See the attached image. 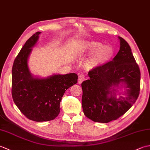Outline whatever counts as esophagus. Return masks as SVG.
<instances>
[{
    "label": "esophagus",
    "instance_id": "esophagus-1",
    "mask_svg": "<svg viewBox=\"0 0 150 150\" xmlns=\"http://www.w3.org/2000/svg\"><path fill=\"white\" fill-rule=\"evenodd\" d=\"M84 79H85L84 75L82 74V73H79V79H78L79 83L81 84L82 82L84 81Z\"/></svg>",
    "mask_w": 150,
    "mask_h": 150
}]
</instances>
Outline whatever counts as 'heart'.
<instances>
[{"instance_id": "obj_1", "label": "heart", "mask_w": 150, "mask_h": 150, "mask_svg": "<svg viewBox=\"0 0 150 150\" xmlns=\"http://www.w3.org/2000/svg\"><path fill=\"white\" fill-rule=\"evenodd\" d=\"M85 53L93 54L85 62V67L88 69H93L106 63L112 57L113 48L110 46H104V44L97 41H90L86 42L84 47Z\"/></svg>"}]
</instances>
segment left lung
Listing matches in <instances>:
<instances>
[{
	"label": "left lung",
	"mask_w": 150,
	"mask_h": 150,
	"mask_svg": "<svg viewBox=\"0 0 150 150\" xmlns=\"http://www.w3.org/2000/svg\"><path fill=\"white\" fill-rule=\"evenodd\" d=\"M120 50L112 60L89 71L90 79L82 82L84 113L94 122L108 123L129 110L140 92L141 73L131 47L119 37ZM125 91L120 96L118 90Z\"/></svg>",
	"instance_id": "left-lung-1"
}]
</instances>
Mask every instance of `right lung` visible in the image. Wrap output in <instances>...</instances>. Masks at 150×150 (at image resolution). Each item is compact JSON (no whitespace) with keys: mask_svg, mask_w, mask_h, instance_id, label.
Returning a JSON list of instances; mask_svg holds the SVG:
<instances>
[{"mask_svg":"<svg viewBox=\"0 0 150 150\" xmlns=\"http://www.w3.org/2000/svg\"><path fill=\"white\" fill-rule=\"evenodd\" d=\"M37 31L28 39L16 57L12 68V97L16 106L30 120H53L60 113V103L66 90L77 83L76 73L38 78L31 74L28 58L39 37Z\"/></svg>","mask_w":150,"mask_h":150,"instance_id":"right-lung-1","label":"right lung"}]
</instances>
